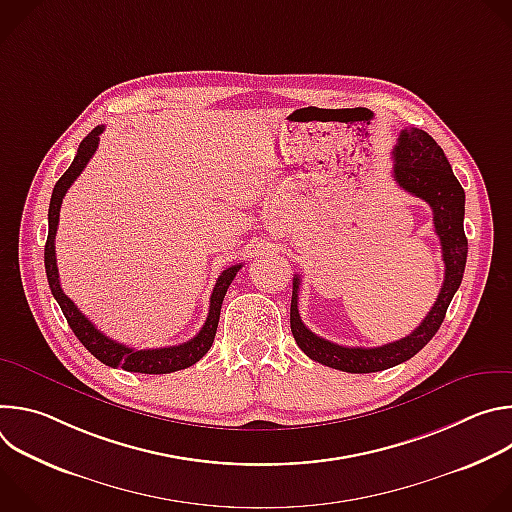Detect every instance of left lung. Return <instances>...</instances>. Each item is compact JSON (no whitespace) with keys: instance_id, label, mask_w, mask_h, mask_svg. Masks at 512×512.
<instances>
[{"instance_id":"1","label":"left lung","mask_w":512,"mask_h":512,"mask_svg":"<svg viewBox=\"0 0 512 512\" xmlns=\"http://www.w3.org/2000/svg\"><path fill=\"white\" fill-rule=\"evenodd\" d=\"M393 160V176L397 184L405 192L425 200L433 210V227L437 237H440L442 257L446 263L444 283L435 304L409 336L375 348H350L320 338L304 326L298 310L300 277L296 275L289 310L291 334H294L298 346L312 360L344 373H377L415 356L435 336V332L440 330L448 306L464 277L468 257V239L464 235L466 194L458 178L454 176L444 150L423 129L409 127L399 133L393 150Z\"/></svg>"}]
</instances>
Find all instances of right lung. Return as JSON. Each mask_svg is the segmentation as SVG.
I'll use <instances>...</instances> for the list:
<instances>
[{"instance_id": "obj_1", "label": "right lung", "mask_w": 512, "mask_h": 512, "mask_svg": "<svg viewBox=\"0 0 512 512\" xmlns=\"http://www.w3.org/2000/svg\"><path fill=\"white\" fill-rule=\"evenodd\" d=\"M105 125H97L79 145L77 156L72 160L70 168L60 176V180L56 182L54 190H52V198H50V208H48V239H46V247H44V265H46V277H48V285L52 289V296L58 302L68 326L75 332V336L83 342V346L95 356L99 358L107 367L113 369H123L129 373H143V375H166V373H174V371H182L192 367L194 362H198L208 348L214 342V334L218 328V318H221V306L225 300V294L229 285L233 283L237 271L243 267L233 265L227 267L221 275L216 279V285L212 289L210 296V308H208V316L204 326L200 328V332L190 338L184 344L178 346H168V348H145V350H137V348H129L117 340H111L109 336H105L101 330L95 328V324L75 306L64 291L60 287V279H58V267H56V253H54V239H56V229H58V216H60V204L62 198L66 194V190L72 186L79 178V174L85 170V166L89 164V160L93 158V154L97 152L99 145V135L103 133Z\"/></svg>"}]
</instances>
